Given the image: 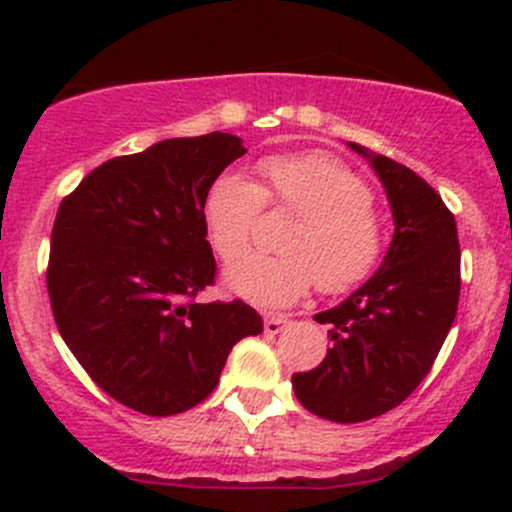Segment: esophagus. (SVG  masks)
<instances>
[{
	"label": "esophagus",
	"instance_id": "obj_1",
	"mask_svg": "<svg viewBox=\"0 0 512 512\" xmlns=\"http://www.w3.org/2000/svg\"><path fill=\"white\" fill-rule=\"evenodd\" d=\"M289 324V319L285 314H267L265 317V332L267 334H280Z\"/></svg>",
	"mask_w": 512,
	"mask_h": 512
}]
</instances>
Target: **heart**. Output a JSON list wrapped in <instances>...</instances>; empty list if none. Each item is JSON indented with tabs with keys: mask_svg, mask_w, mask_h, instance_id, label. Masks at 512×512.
<instances>
[{
	"mask_svg": "<svg viewBox=\"0 0 512 512\" xmlns=\"http://www.w3.org/2000/svg\"><path fill=\"white\" fill-rule=\"evenodd\" d=\"M260 183L220 175L208 188L203 218L208 240L223 260L252 240L262 208L297 215L282 235L285 255H242L225 272L227 287L250 302L282 307L317 285L347 294L379 267L386 247L384 215L349 165L329 153H285L257 165Z\"/></svg>",
	"mask_w": 512,
	"mask_h": 512,
	"instance_id": "heart-1",
	"label": "heart"
}]
</instances>
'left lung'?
Instances as JSON below:
<instances>
[{"instance_id":"left-lung-1","label":"left lung","mask_w":512,"mask_h":512,"mask_svg":"<svg viewBox=\"0 0 512 512\" xmlns=\"http://www.w3.org/2000/svg\"><path fill=\"white\" fill-rule=\"evenodd\" d=\"M364 153L384 183L396 232L381 270L339 307L314 314L332 349L292 376L299 404L334 423H359L396 409L426 379L461 297L456 218L441 195L406 165Z\"/></svg>"}]
</instances>
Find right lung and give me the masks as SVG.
<instances>
[{
  "instance_id": "1",
  "label": "right lung",
  "mask_w": 512,
  "mask_h": 512,
  "mask_svg": "<svg viewBox=\"0 0 512 512\" xmlns=\"http://www.w3.org/2000/svg\"><path fill=\"white\" fill-rule=\"evenodd\" d=\"M242 156L230 133L170 138L106 160L61 200L46 265L54 322L98 389L128 409H193L230 349L262 332L242 299H195L218 275L205 195Z\"/></svg>"
}]
</instances>
